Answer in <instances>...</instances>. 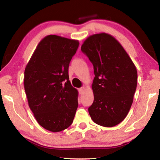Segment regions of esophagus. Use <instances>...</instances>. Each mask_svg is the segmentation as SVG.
I'll return each mask as SVG.
<instances>
[{
	"label": "esophagus",
	"mask_w": 160,
	"mask_h": 160,
	"mask_svg": "<svg viewBox=\"0 0 160 160\" xmlns=\"http://www.w3.org/2000/svg\"><path fill=\"white\" fill-rule=\"evenodd\" d=\"M84 90H85V87H82V88H80V89H79V94H83Z\"/></svg>",
	"instance_id": "34e87169"
}]
</instances>
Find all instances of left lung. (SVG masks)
<instances>
[{
    "label": "left lung",
    "instance_id": "1",
    "mask_svg": "<svg viewBox=\"0 0 160 160\" xmlns=\"http://www.w3.org/2000/svg\"><path fill=\"white\" fill-rule=\"evenodd\" d=\"M93 65L94 102L88 108L94 123L104 127L120 123L128 114L136 90L138 73L128 53L115 38L92 35L81 47Z\"/></svg>",
    "mask_w": 160,
    "mask_h": 160
}]
</instances>
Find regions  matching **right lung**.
<instances>
[{"mask_svg": "<svg viewBox=\"0 0 160 160\" xmlns=\"http://www.w3.org/2000/svg\"><path fill=\"white\" fill-rule=\"evenodd\" d=\"M79 42L48 35L39 43L25 70L29 107L37 122L51 132L71 125L78 109V90L69 80L70 62Z\"/></svg>", "mask_w": 160, "mask_h": 160, "instance_id": "1", "label": "right lung"}]
</instances>
